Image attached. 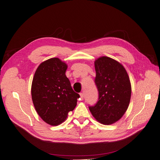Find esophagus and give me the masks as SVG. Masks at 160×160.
Returning <instances> with one entry per match:
<instances>
[{
    "instance_id": "esophagus-1",
    "label": "esophagus",
    "mask_w": 160,
    "mask_h": 160,
    "mask_svg": "<svg viewBox=\"0 0 160 160\" xmlns=\"http://www.w3.org/2000/svg\"><path fill=\"white\" fill-rule=\"evenodd\" d=\"M80 99H81L82 100H83V97H84V96H83V94L81 92V93H80Z\"/></svg>"
}]
</instances>
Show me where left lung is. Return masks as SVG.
I'll return each instance as SVG.
<instances>
[{
	"label": "left lung",
	"mask_w": 160,
	"mask_h": 160,
	"mask_svg": "<svg viewBox=\"0 0 160 160\" xmlns=\"http://www.w3.org/2000/svg\"><path fill=\"white\" fill-rule=\"evenodd\" d=\"M94 66L98 101L89 108L98 122L111 124L119 121L128 108L132 94L129 78L124 66L108 57H99Z\"/></svg>",
	"instance_id": "1"
}]
</instances>
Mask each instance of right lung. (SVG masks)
<instances>
[{
	"label": "right lung",
	"instance_id": "obj_1",
	"mask_svg": "<svg viewBox=\"0 0 160 160\" xmlns=\"http://www.w3.org/2000/svg\"><path fill=\"white\" fill-rule=\"evenodd\" d=\"M68 65L59 58L39 64L32 82L31 95L35 109L47 124L57 126L77 106L80 95L72 90L66 76Z\"/></svg>",
	"mask_w": 160,
	"mask_h": 160
}]
</instances>
